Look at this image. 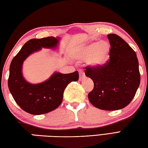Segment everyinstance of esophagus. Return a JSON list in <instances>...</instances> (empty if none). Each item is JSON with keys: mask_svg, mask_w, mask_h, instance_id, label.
<instances>
[{"mask_svg": "<svg viewBox=\"0 0 148 148\" xmlns=\"http://www.w3.org/2000/svg\"><path fill=\"white\" fill-rule=\"evenodd\" d=\"M84 77H85V75H84V71L80 70L79 71V80L80 81L82 80L84 78Z\"/></svg>", "mask_w": 148, "mask_h": 148, "instance_id": "34e87169", "label": "esophagus"}]
</instances>
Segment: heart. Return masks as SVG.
I'll use <instances>...</instances> for the list:
<instances>
[{"instance_id":"1","label":"heart","mask_w":148,"mask_h":148,"mask_svg":"<svg viewBox=\"0 0 148 148\" xmlns=\"http://www.w3.org/2000/svg\"><path fill=\"white\" fill-rule=\"evenodd\" d=\"M110 46L105 41L93 42L82 46L75 52L74 56L80 61H86L93 69L104 67L110 59Z\"/></svg>"}]
</instances>
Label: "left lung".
I'll list each match as a JSON object with an SVG mask.
<instances>
[{
	"label": "left lung",
	"instance_id": "1",
	"mask_svg": "<svg viewBox=\"0 0 148 148\" xmlns=\"http://www.w3.org/2000/svg\"><path fill=\"white\" fill-rule=\"evenodd\" d=\"M111 49L110 60L104 67H86L85 75L94 83L88 94L90 102L100 110H121L130 104L140 82L136 53L121 37L108 35Z\"/></svg>",
	"mask_w": 148,
	"mask_h": 148
}]
</instances>
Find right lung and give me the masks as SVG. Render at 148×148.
I'll return each mask as SVG.
<instances>
[{"label":"right lung","instance_id":"right-lung-1","mask_svg":"<svg viewBox=\"0 0 148 148\" xmlns=\"http://www.w3.org/2000/svg\"><path fill=\"white\" fill-rule=\"evenodd\" d=\"M60 39L54 37L31 39L24 44L11 62L8 88L16 104L27 113L42 115L55 110L62 101L67 86L79 80L77 71L68 74L55 71L48 80L39 84H32L24 79L22 74L24 60L42 48L56 49Z\"/></svg>","mask_w":148,"mask_h":148}]
</instances>
